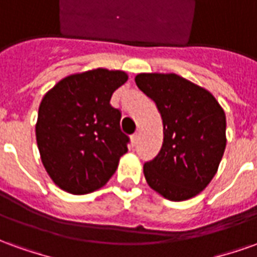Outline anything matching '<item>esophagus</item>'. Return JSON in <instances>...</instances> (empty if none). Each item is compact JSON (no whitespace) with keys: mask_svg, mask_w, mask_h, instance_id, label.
I'll list each match as a JSON object with an SVG mask.
<instances>
[{"mask_svg":"<svg viewBox=\"0 0 257 257\" xmlns=\"http://www.w3.org/2000/svg\"><path fill=\"white\" fill-rule=\"evenodd\" d=\"M138 138H139V136H138V134H135V135H132V136H131V140H132V145H136V143H138Z\"/></svg>","mask_w":257,"mask_h":257,"instance_id":"obj_1","label":"esophagus"}]
</instances>
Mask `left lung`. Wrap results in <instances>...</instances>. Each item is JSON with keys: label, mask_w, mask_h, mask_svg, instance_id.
I'll return each instance as SVG.
<instances>
[{"label": "left lung", "mask_w": 257, "mask_h": 257, "mask_svg": "<svg viewBox=\"0 0 257 257\" xmlns=\"http://www.w3.org/2000/svg\"><path fill=\"white\" fill-rule=\"evenodd\" d=\"M135 82L161 114L164 142L146 162L147 184L169 201L198 195L219 169L226 150V114L215 96L173 73H140Z\"/></svg>", "instance_id": "obj_1"}]
</instances>
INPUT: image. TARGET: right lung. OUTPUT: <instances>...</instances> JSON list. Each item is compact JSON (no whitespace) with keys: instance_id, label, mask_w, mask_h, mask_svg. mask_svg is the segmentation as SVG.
Here are the masks:
<instances>
[{"instance_id":"right-lung-1","label":"right lung","mask_w":257,"mask_h":257,"mask_svg":"<svg viewBox=\"0 0 257 257\" xmlns=\"http://www.w3.org/2000/svg\"><path fill=\"white\" fill-rule=\"evenodd\" d=\"M126 79L121 70L93 68L67 75L42 97L37 146L49 178L64 191L82 195L101 189L128 151L121 112L110 104Z\"/></svg>"}]
</instances>
